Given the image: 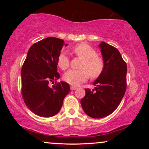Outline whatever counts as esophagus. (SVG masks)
I'll use <instances>...</instances> for the list:
<instances>
[{
    "mask_svg": "<svg viewBox=\"0 0 149 149\" xmlns=\"http://www.w3.org/2000/svg\"><path fill=\"white\" fill-rule=\"evenodd\" d=\"M71 88V90H76V89H77L76 87H75V86H71V88Z\"/></svg>",
    "mask_w": 149,
    "mask_h": 149,
    "instance_id": "esophagus-1",
    "label": "esophagus"
}]
</instances>
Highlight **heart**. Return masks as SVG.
<instances>
[{
    "instance_id": "1",
    "label": "heart",
    "mask_w": 149,
    "mask_h": 149,
    "mask_svg": "<svg viewBox=\"0 0 149 149\" xmlns=\"http://www.w3.org/2000/svg\"><path fill=\"white\" fill-rule=\"evenodd\" d=\"M73 53L77 57L83 59L80 70L70 69L64 73V80L73 86H78L86 81L89 74L92 78H97L102 74L105 63L101 56L97 54L93 47L86 43H80L75 46ZM57 65L61 69L65 70L69 66V59L65 52L59 53L57 57Z\"/></svg>"
}]
</instances>
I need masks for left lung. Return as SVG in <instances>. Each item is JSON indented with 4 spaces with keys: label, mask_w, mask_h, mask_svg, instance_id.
<instances>
[{
    "label": "left lung",
    "mask_w": 149,
    "mask_h": 149,
    "mask_svg": "<svg viewBox=\"0 0 149 149\" xmlns=\"http://www.w3.org/2000/svg\"><path fill=\"white\" fill-rule=\"evenodd\" d=\"M105 66L102 74L94 82L95 89H85L80 100L83 111L93 118L111 114L117 109L125 93L127 64L113 46L102 42L99 45Z\"/></svg>",
    "instance_id": "1"
}]
</instances>
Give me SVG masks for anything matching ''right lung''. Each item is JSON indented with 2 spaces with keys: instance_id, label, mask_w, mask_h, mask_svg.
Here are the masks:
<instances>
[{
  "instance_id": "add662e5",
  "label": "right lung",
  "mask_w": 149,
  "mask_h": 149,
  "mask_svg": "<svg viewBox=\"0 0 149 149\" xmlns=\"http://www.w3.org/2000/svg\"><path fill=\"white\" fill-rule=\"evenodd\" d=\"M64 40L48 37L34 43L29 49L21 71L22 95L26 107L36 115L49 118L60 111L64 97L70 92L69 85L59 78L57 57Z\"/></svg>"
}]
</instances>
